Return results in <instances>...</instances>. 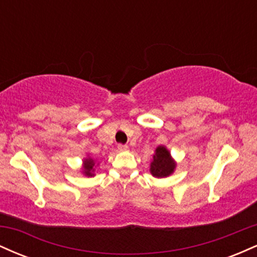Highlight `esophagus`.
<instances>
[{"label": "esophagus", "mask_w": 257, "mask_h": 257, "mask_svg": "<svg viewBox=\"0 0 257 257\" xmlns=\"http://www.w3.org/2000/svg\"><path fill=\"white\" fill-rule=\"evenodd\" d=\"M118 150H119V151H126V150H128V146H126V145H118Z\"/></svg>", "instance_id": "esophagus-1"}]
</instances>
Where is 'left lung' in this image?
<instances>
[{
	"mask_svg": "<svg viewBox=\"0 0 257 257\" xmlns=\"http://www.w3.org/2000/svg\"><path fill=\"white\" fill-rule=\"evenodd\" d=\"M176 162L172 157L170 151L164 145H159L156 149L153 159L150 164V173L158 179L168 178L175 172Z\"/></svg>",
	"mask_w": 257,
	"mask_h": 257,
	"instance_id": "1",
	"label": "left lung"
}]
</instances>
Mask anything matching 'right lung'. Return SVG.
<instances>
[{"label":"right lung","mask_w":257,"mask_h":257,"mask_svg":"<svg viewBox=\"0 0 257 257\" xmlns=\"http://www.w3.org/2000/svg\"><path fill=\"white\" fill-rule=\"evenodd\" d=\"M95 166H96L95 159L88 156V157H85L83 159V164H82L81 172L83 175L88 176V178H91V176L95 175V174H94V172H95Z\"/></svg>","instance_id":"right-lung-1"}]
</instances>
